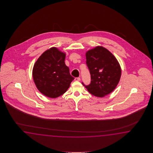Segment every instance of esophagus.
Wrapping results in <instances>:
<instances>
[{
  "instance_id": "esophagus-1",
  "label": "esophagus",
  "mask_w": 153,
  "mask_h": 153,
  "mask_svg": "<svg viewBox=\"0 0 153 153\" xmlns=\"http://www.w3.org/2000/svg\"><path fill=\"white\" fill-rule=\"evenodd\" d=\"M74 80H75V81H80V78H75V79H74Z\"/></svg>"
}]
</instances>
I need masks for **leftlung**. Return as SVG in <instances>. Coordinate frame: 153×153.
<instances>
[{
	"label": "left lung",
	"instance_id": "obj_1",
	"mask_svg": "<svg viewBox=\"0 0 153 153\" xmlns=\"http://www.w3.org/2000/svg\"><path fill=\"white\" fill-rule=\"evenodd\" d=\"M86 59L91 74V83L88 86L82 84L94 96L103 97L109 94L120 79L121 69L117 59L101 46L88 50Z\"/></svg>",
	"mask_w": 153,
	"mask_h": 153
}]
</instances>
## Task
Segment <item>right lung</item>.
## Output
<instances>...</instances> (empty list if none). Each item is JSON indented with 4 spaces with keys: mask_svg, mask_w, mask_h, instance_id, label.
<instances>
[{
    "mask_svg": "<svg viewBox=\"0 0 153 153\" xmlns=\"http://www.w3.org/2000/svg\"><path fill=\"white\" fill-rule=\"evenodd\" d=\"M65 55L55 47L43 52L33 68V80L42 94L55 98L65 94L74 79L65 65Z\"/></svg>",
    "mask_w": 153,
    "mask_h": 153,
    "instance_id": "1",
    "label": "right lung"
}]
</instances>
